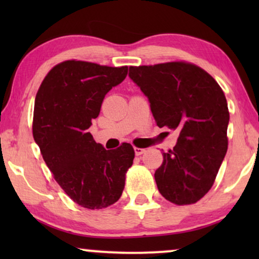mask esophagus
Wrapping results in <instances>:
<instances>
[{"instance_id":"obj_1","label":"esophagus","mask_w":259,"mask_h":259,"mask_svg":"<svg viewBox=\"0 0 259 259\" xmlns=\"http://www.w3.org/2000/svg\"><path fill=\"white\" fill-rule=\"evenodd\" d=\"M134 152H136V154H137V155H141V154H144L145 152H146V150H145V148L134 147Z\"/></svg>"}]
</instances>
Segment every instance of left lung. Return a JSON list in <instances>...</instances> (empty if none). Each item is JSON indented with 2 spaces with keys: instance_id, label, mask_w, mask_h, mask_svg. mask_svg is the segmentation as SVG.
Segmentation results:
<instances>
[{
  "instance_id": "left-lung-1",
  "label": "left lung",
  "mask_w": 259,
  "mask_h": 259,
  "mask_svg": "<svg viewBox=\"0 0 259 259\" xmlns=\"http://www.w3.org/2000/svg\"><path fill=\"white\" fill-rule=\"evenodd\" d=\"M157 126L179 131L154 173L159 192L176 205L197 203L213 185L228 151L230 113L224 92L203 68L185 61L131 66Z\"/></svg>"
}]
</instances>
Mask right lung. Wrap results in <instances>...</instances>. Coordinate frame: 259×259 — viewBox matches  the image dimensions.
<instances>
[{"mask_svg": "<svg viewBox=\"0 0 259 259\" xmlns=\"http://www.w3.org/2000/svg\"><path fill=\"white\" fill-rule=\"evenodd\" d=\"M128 67L67 60L53 67L35 97L33 137L56 183L74 203L100 210L121 197L132 145L105 150L88 132L105 95Z\"/></svg>", "mask_w": 259, "mask_h": 259, "instance_id": "obj_1", "label": "right lung"}]
</instances>
